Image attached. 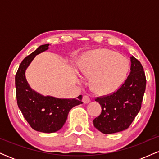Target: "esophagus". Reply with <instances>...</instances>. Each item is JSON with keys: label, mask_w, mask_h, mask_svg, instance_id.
Listing matches in <instances>:
<instances>
[{"label": "esophagus", "mask_w": 159, "mask_h": 159, "mask_svg": "<svg viewBox=\"0 0 159 159\" xmlns=\"http://www.w3.org/2000/svg\"><path fill=\"white\" fill-rule=\"evenodd\" d=\"M82 101L84 104L89 103L90 102V98L88 95H84L83 96V98H82Z\"/></svg>", "instance_id": "1"}]
</instances>
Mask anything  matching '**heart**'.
I'll return each mask as SVG.
<instances>
[{"instance_id": "b5f03b06", "label": "heart", "mask_w": 159, "mask_h": 159, "mask_svg": "<svg viewBox=\"0 0 159 159\" xmlns=\"http://www.w3.org/2000/svg\"><path fill=\"white\" fill-rule=\"evenodd\" d=\"M129 62L125 57L109 49H98L85 57L81 67L83 75L91 77V88L98 94L115 91L126 75Z\"/></svg>"}]
</instances>
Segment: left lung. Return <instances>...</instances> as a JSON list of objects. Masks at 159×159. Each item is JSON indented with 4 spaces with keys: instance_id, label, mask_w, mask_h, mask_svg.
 <instances>
[{
    "instance_id": "8db88e82",
    "label": "left lung",
    "mask_w": 159,
    "mask_h": 159,
    "mask_svg": "<svg viewBox=\"0 0 159 159\" xmlns=\"http://www.w3.org/2000/svg\"><path fill=\"white\" fill-rule=\"evenodd\" d=\"M131 63L130 74L121 87L95 99L102 106V113L93 120V125L103 134L125 130L140 110L147 80L140 61L132 56Z\"/></svg>"
}]
</instances>
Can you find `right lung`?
Returning a JSON list of instances; mask_svg holds the SVG:
<instances>
[{"label": "right lung", "mask_w": 159, "mask_h": 159, "mask_svg": "<svg viewBox=\"0 0 159 159\" xmlns=\"http://www.w3.org/2000/svg\"><path fill=\"white\" fill-rule=\"evenodd\" d=\"M49 44L40 46L27 56L20 64L16 75L17 104L24 117L34 130L52 133L64 125L69 111L83 102L82 96L78 98H57L44 96L32 90L25 78V70L36 55L48 49Z\"/></svg>", "instance_id": "right-lung-1"}]
</instances>
